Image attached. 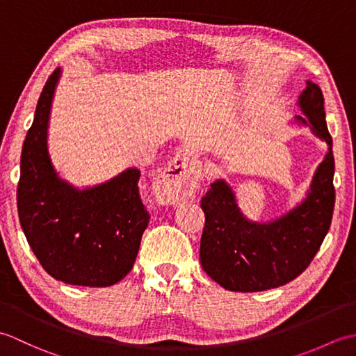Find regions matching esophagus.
Segmentation results:
<instances>
[{
  "mask_svg": "<svg viewBox=\"0 0 356 356\" xmlns=\"http://www.w3.org/2000/svg\"><path fill=\"white\" fill-rule=\"evenodd\" d=\"M199 172V162H195L191 153L180 151L156 179L154 194L157 202L162 205H176L191 197L197 188Z\"/></svg>",
  "mask_w": 356,
  "mask_h": 356,
  "instance_id": "1",
  "label": "esophagus"
}]
</instances>
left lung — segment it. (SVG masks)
<instances>
[{
  "label": "left lung",
  "instance_id": "left-lung-1",
  "mask_svg": "<svg viewBox=\"0 0 356 356\" xmlns=\"http://www.w3.org/2000/svg\"><path fill=\"white\" fill-rule=\"evenodd\" d=\"M298 105L306 118L295 116V122L307 125L329 145L300 205L277 220L259 223L243 216L236 194L223 179L216 180L202 197L205 228L200 263L203 270L228 291L259 292L292 282L311 264L330 228L335 161L321 88L307 81Z\"/></svg>",
  "mask_w": 356,
  "mask_h": 356
}]
</instances>
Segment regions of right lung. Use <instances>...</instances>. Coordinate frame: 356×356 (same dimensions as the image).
<instances>
[{"mask_svg":"<svg viewBox=\"0 0 356 356\" xmlns=\"http://www.w3.org/2000/svg\"><path fill=\"white\" fill-rule=\"evenodd\" d=\"M61 69L38 99L21 151L18 216L36 259L67 284L107 287L131 270L149 214L139 195L138 168L78 190L58 176L47 148L50 108Z\"/></svg>","mask_w":356,"mask_h":356,"instance_id":"add662e5","label":"right lung"}]
</instances>
